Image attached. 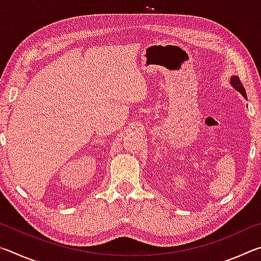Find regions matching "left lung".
I'll return each mask as SVG.
<instances>
[{
	"label": "left lung",
	"mask_w": 261,
	"mask_h": 261,
	"mask_svg": "<svg viewBox=\"0 0 261 261\" xmlns=\"http://www.w3.org/2000/svg\"><path fill=\"white\" fill-rule=\"evenodd\" d=\"M230 84L232 85V87L235 88L236 91L240 92V93L244 96V98L246 99V93H245V90H244V86L242 85V83L240 81V78H238L237 76H232L230 78Z\"/></svg>",
	"instance_id": "left-lung-1"
}]
</instances>
